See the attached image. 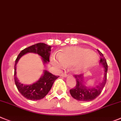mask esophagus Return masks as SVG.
<instances>
[{"label":"esophagus","instance_id":"obj_1","mask_svg":"<svg viewBox=\"0 0 121 121\" xmlns=\"http://www.w3.org/2000/svg\"><path fill=\"white\" fill-rule=\"evenodd\" d=\"M61 76L62 77H67V76H69V74H66V73H62V74H61Z\"/></svg>","mask_w":121,"mask_h":121}]
</instances>
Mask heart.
<instances>
[{
	"instance_id": "heart-1",
	"label": "heart",
	"mask_w": 121,
	"mask_h": 121,
	"mask_svg": "<svg viewBox=\"0 0 121 121\" xmlns=\"http://www.w3.org/2000/svg\"><path fill=\"white\" fill-rule=\"evenodd\" d=\"M51 61L54 66L58 68L74 66L76 73H81L95 65L98 57L88 49L72 47L62 49L58 54V58L52 55Z\"/></svg>"
}]
</instances>
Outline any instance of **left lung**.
I'll return each instance as SVG.
<instances>
[{
  "label": "left lung",
  "mask_w": 121,
  "mask_h": 121,
  "mask_svg": "<svg viewBox=\"0 0 121 121\" xmlns=\"http://www.w3.org/2000/svg\"><path fill=\"white\" fill-rule=\"evenodd\" d=\"M100 57V63L104 68V75L102 82L99 85L95 86H86L85 83L83 82V74L74 75L76 79V84L74 88L70 90V93L72 97L79 101H90L97 97L102 91L105 84L106 83L107 72H108V64L104 55L101 52L98 50Z\"/></svg>",
  "instance_id": "1"
}]
</instances>
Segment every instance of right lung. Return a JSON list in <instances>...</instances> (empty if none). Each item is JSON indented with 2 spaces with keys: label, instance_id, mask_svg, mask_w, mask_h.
Wrapping results in <instances>:
<instances>
[{
  "label": "right lung",
  "instance_id": "add662e5",
  "mask_svg": "<svg viewBox=\"0 0 121 121\" xmlns=\"http://www.w3.org/2000/svg\"><path fill=\"white\" fill-rule=\"evenodd\" d=\"M51 47L43 43H38L22 50L18 55L14 66V81L18 90L22 96L30 100H38L45 97L52 88L54 81L59 76H55L47 70L43 71V74L39 81L31 85H24L20 82L16 76L17 64L22 56L27 53L38 54L42 57L44 64L49 62V55Z\"/></svg>",
  "mask_w": 121,
  "mask_h": 121
}]
</instances>
